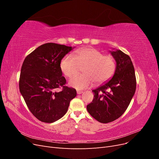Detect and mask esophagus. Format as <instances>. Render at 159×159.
Segmentation results:
<instances>
[{
  "label": "esophagus",
  "mask_w": 159,
  "mask_h": 159,
  "mask_svg": "<svg viewBox=\"0 0 159 159\" xmlns=\"http://www.w3.org/2000/svg\"><path fill=\"white\" fill-rule=\"evenodd\" d=\"M82 93H83L82 91H80V90L77 91V93H78V94H81Z\"/></svg>",
  "instance_id": "esophagus-1"
}]
</instances>
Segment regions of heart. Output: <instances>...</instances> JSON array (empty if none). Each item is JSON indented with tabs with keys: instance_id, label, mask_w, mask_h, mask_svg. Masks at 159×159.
I'll list each match as a JSON object with an SVG mask.
<instances>
[{
	"instance_id": "heart-1",
	"label": "heart",
	"mask_w": 159,
	"mask_h": 159,
	"mask_svg": "<svg viewBox=\"0 0 159 159\" xmlns=\"http://www.w3.org/2000/svg\"><path fill=\"white\" fill-rule=\"evenodd\" d=\"M83 68V74L72 78L69 84L77 89H86L97 84L106 82L113 75L116 65L114 57L94 48L76 50L74 56L66 55L60 61V69L66 77L71 78Z\"/></svg>"
}]
</instances>
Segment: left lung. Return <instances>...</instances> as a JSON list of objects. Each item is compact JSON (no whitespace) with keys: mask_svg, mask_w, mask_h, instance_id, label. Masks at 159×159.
Returning <instances> with one entry per match:
<instances>
[{"mask_svg":"<svg viewBox=\"0 0 159 159\" xmlns=\"http://www.w3.org/2000/svg\"><path fill=\"white\" fill-rule=\"evenodd\" d=\"M116 61L113 78L92 91L94 98L87 105L88 113L102 123L115 121L125 111L136 90V77L130 57L122 51H110Z\"/></svg>","mask_w":159,"mask_h":159,"instance_id":"1","label":"left lung"}]
</instances>
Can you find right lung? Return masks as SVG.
<instances>
[{
	"instance_id": "add662e5",
	"label": "right lung",
	"mask_w": 159,
	"mask_h": 159,
	"mask_svg": "<svg viewBox=\"0 0 159 159\" xmlns=\"http://www.w3.org/2000/svg\"><path fill=\"white\" fill-rule=\"evenodd\" d=\"M73 48L46 43L23 61L19 89L30 112L42 122L51 123L61 118L77 95L74 88L65 85L66 80L60 69L61 59ZM58 88L62 91L57 92Z\"/></svg>"
}]
</instances>
